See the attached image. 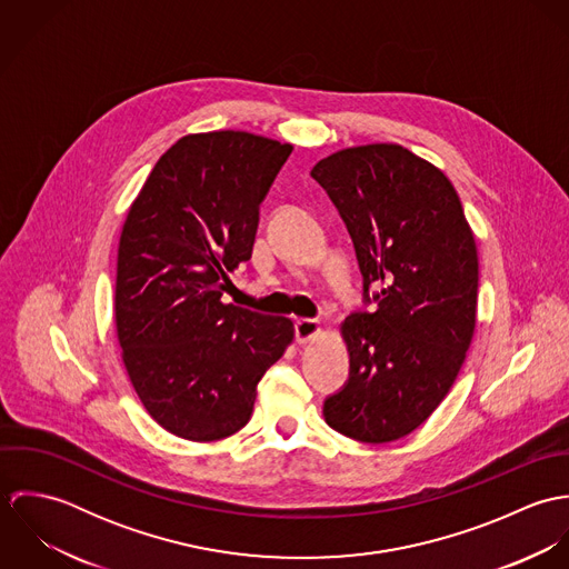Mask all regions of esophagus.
Here are the masks:
<instances>
[{"label":"esophagus","instance_id":"1","mask_svg":"<svg viewBox=\"0 0 569 569\" xmlns=\"http://www.w3.org/2000/svg\"><path fill=\"white\" fill-rule=\"evenodd\" d=\"M320 332H322V325L318 320L302 318V320L296 322V339H298V343H307V341L316 339Z\"/></svg>","mask_w":569,"mask_h":569}]
</instances>
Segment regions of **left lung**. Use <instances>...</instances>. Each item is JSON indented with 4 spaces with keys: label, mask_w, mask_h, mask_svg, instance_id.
<instances>
[{
    "label": "left lung",
    "mask_w": 569,
    "mask_h": 569,
    "mask_svg": "<svg viewBox=\"0 0 569 569\" xmlns=\"http://www.w3.org/2000/svg\"><path fill=\"white\" fill-rule=\"evenodd\" d=\"M313 179L355 241L363 289L377 311L348 316L346 388L325 420L359 442L381 445L418 429L449 395L478 325V244L449 177L401 144L330 153Z\"/></svg>",
    "instance_id": "left-lung-1"
}]
</instances>
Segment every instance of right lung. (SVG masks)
Returning a JSON list of instances; mask_svg holds the SVG:
<instances>
[{"label":"right lung","instance_id":"obj_1","mask_svg":"<svg viewBox=\"0 0 569 569\" xmlns=\"http://www.w3.org/2000/svg\"><path fill=\"white\" fill-rule=\"evenodd\" d=\"M293 144L247 131L179 138L133 199L118 244L116 332L127 377L168 433L212 442L247 425L256 386L293 343L289 318L226 305L258 206Z\"/></svg>","mask_w":569,"mask_h":569}]
</instances>
